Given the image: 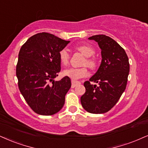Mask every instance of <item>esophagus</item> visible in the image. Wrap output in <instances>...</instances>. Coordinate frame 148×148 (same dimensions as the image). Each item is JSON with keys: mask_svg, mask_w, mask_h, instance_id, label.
<instances>
[{"mask_svg": "<svg viewBox=\"0 0 148 148\" xmlns=\"http://www.w3.org/2000/svg\"><path fill=\"white\" fill-rule=\"evenodd\" d=\"M71 84H72V86H72V88H75L76 86L79 84L80 82H78V81H75V80L72 79V80H71Z\"/></svg>", "mask_w": 148, "mask_h": 148, "instance_id": "1", "label": "esophagus"}]
</instances>
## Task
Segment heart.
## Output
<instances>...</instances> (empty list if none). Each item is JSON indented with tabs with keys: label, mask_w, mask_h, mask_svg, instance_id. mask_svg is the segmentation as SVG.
Segmentation results:
<instances>
[{
	"label": "heart",
	"mask_w": 148,
	"mask_h": 148,
	"mask_svg": "<svg viewBox=\"0 0 148 148\" xmlns=\"http://www.w3.org/2000/svg\"><path fill=\"white\" fill-rule=\"evenodd\" d=\"M76 50L81 52L84 56H86V58L84 61V64H86L87 66L91 69H94L97 66V62L95 58L92 57L95 53V50L92 47L88 45H78L75 47ZM70 54L66 49H62L59 52V59L60 62L63 65H67L69 63ZM88 70L86 67L84 66L82 68H69L64 71V75L66 77L72 79H78L79 78L86 77L88 75Z\"/></svg>",
	"instance_id": "obj_1"
}]
</instances>
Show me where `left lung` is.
<instances>
[{
  "label": "left lung",
  "mask_w": 148,
  "mask_h": 148,
  "mask_svg": "<svg viewBox=\"0 0 148 148\" xmlns=\"http://www.w3.org/2000/svg\"><path fill=\"white\" fill-rule=\"evenodd\" d=\"M88 39L98 43L102 60L95 74L84 83L86 92L80 100L87 112L102 114L110 110L124 92L130 64L125 50L112 38L96 35ZM91 81L98 85H91Z\"/></svg>",
  "instance_id": "obj_1"
}]
</instances>
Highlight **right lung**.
<instances>
[{"label":"right lung","instance_id":"1","mask_svg":"<svg viewBox=\"0 0 148 148\" xmlns=\"http://www.w3.org/2000/svg\"><path fill=\"white\" fill-rule=\"evenodd\" d=\"M70 41L49 33L32 36L22 46L16 65L18 88L31 108L41 115H52L62 108L71 86L65 76L55 81L61 70L59 52Z\"/></svg>","mask_w":148,"mask_h":148}]
</instances>
